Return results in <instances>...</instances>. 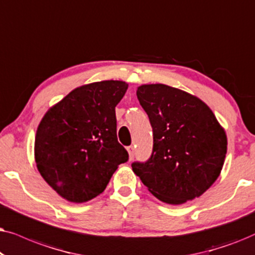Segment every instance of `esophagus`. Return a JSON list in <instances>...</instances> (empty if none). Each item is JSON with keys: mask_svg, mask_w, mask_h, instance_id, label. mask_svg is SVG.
Masks as SVG:
<instances>
[{"mask_svg": "<svg viewBox=\"0 0 255 255\" xmlns=\"http://www.w3.org/2000/svg\"><path fill=\"white\" fill-rule=\"evenodd\" d=\"M127 150H128V154H129V158L133 159L134 154H135V148L133 145H129V147H127Z\"/></svg>", "mask_w": 255, "mask_h": 255, "instance_id": "1", "label": "esophagus"}]
</instances>
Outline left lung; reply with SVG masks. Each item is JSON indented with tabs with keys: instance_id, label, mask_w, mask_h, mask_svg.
<instances>
[{
	"instance_id": "1",
	"label": "left lung",
	"mask_w": 255,
	"mask_h": 255,
	"mask_svg": "<svg viewBox=\"0 0 255 255\" xmlns=\"http://www.w3.org/2000/svg\"><path fill=\"white\" fill-rule=\"evenodd\" d=\"M152 128V151L131 168L159 201L179 205L202 196L222 171L227 138L198 98L163 84L136 91Z\"/></svg>"
}]
</instances>
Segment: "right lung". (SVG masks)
I'll return each mask as SVG.
<instances>
[{
    "instance_id": "add662e5",
    "label": "right lung",
    "mask_w": 255,
    "mask_h": 255,
    "mask_svg": "<svg viewBox=\"0 0 255 255\" xmlns=\"http://www.w3.org/2000/svg\"><path fill=\"white\" fill-rule=\"evenodd\" d=\"M125 81L84 85L51 107L37 128L35 159L45 182L63 198L84 203L106 189L128 152L118 141L115 106Z\"/></svg>"
}]
</instances>
